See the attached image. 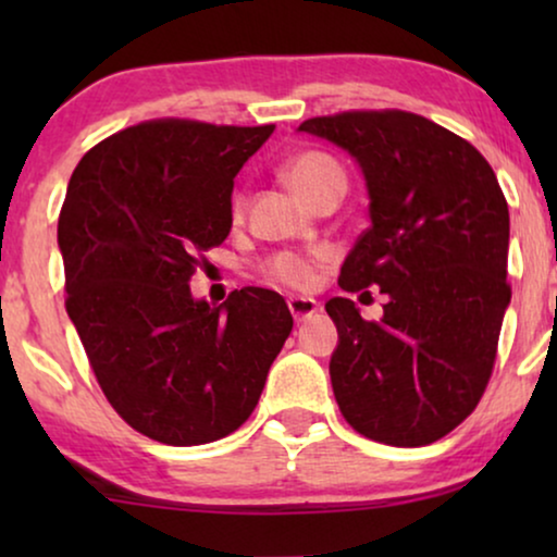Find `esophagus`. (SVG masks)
<instances>
[{"label":"esophagus","instance_id":"esophagus-1","mask_svg":"<svg viewBox=\"0 0 557 557\" xmlns=\"http://www.w3.org/2000/svg\"><path fill=\"white\" fill-rule=\"evenodd\" d=\"M317 309H319V304L314 299H309V296H292V299H288V311H292V317L296 319V322L309 319Z\"/></svg>","mask_w":557,"mask_h":557}]
</instances>
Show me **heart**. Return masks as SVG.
I'll use <instances>...</instances> for the list:
<instances>
[{
  "label": "heart",
  "instance_id": "heart-1",
  "mask_svg": "<svg viewBox=\"0 0 557 557\" xmlns=\"http://www.w3.org/2000/svg\"><path fill=\"white\" fill-rule=\"evenodd\" d=\"M284 177L307 202H314L317 197L332 193V189L345 193L347 187L345 170H342L337 159L324 154V151H301V154H296L292 162L284 166ZM243 210H246V197L235 195L231 202L233 218L240 220ZM261 271L265 278L273 281V284L288 288H307L311 284V278H314V265H311L307 258L296 253L271 256L269 261H263Z\"/></svg>",
  "mask_w": 557,
  "mask_h": 557
}]
</instances>
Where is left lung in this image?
<instances>
[{
  "mask_svg": "<svg viewBox=\"0 0 557 557\" xmlns=\"http://www.w3.org/2000/svg\"><path fill=\"white\" fill-rule=\"evenodd\" d=\"M299 132L362 166L372 225L345 258L339 286L387 296L380 322L345 296L326 301L339 334L330 362L337 406L380 444H433L482 400L512 299L497 174L467 139L410 111H345Z\"/></svg>",
  "mask_w": 557,
  "mask_h": 557,
  "instance_id": "obj_1",
  "label": "left lung"
}]
</instances>
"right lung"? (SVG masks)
I'll return each instance as SVG.
<instances>
[{"mask_svg": "<svg viewBox=\"0 0 557 557\" xmlns=\"http://www.w3.org/2000/svg\"><path fill=\"white\" fill-rule=\"evenodd\" d=\"M154 119L96 144L58 218L65 309L113 410L144 436L200 446L240 429L294 319L246 286L195 301L189 278L233 225L240 166L273 134Z\"/></svg>", "mask_w": 557, "mask_h": 557, "instance_id": "right-lung-1", "label": "right lung"}]
</instances>
